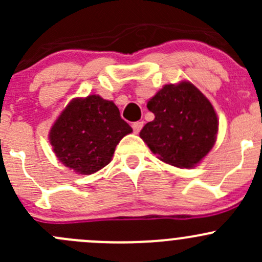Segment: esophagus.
Returning a JSON list of instances; mask_svg holds the SVG:
<instances>
[{"label": "esophagus", "mask_w": 262, "mask_h": 262, "mask_svg": "<svg viewBox=\"0 0 262 262\" xmlns=\"http://www.w3.org/2000/svg\"><path fill=\"white\" fill-rule=\"evenodd\" d=\"M133 130H134V133L136 134H138L139 132H141V129L143 128V121H136V123H133Z\"/></svg>", "instance_id": "1"}]
</instances>
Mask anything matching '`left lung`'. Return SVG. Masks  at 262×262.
<instances>
[{
  "label": "left lung",
  "instance_id": "left-lung-1",
  "mask_svg": "<svg viewBox=\"0 0 262 262\" xmlns=\"http://www.w3.org/2000/svg\"><path fill=\"white\" fill-rule=\"evenodd\" d=\"M155 114L139 136L161 161L194 167L215 143L218 119L209 100L190 82L166 84L148 101Z\"/></svg>",
  "mask_w": 262,
  "mask_h": 262
}]
</instances>
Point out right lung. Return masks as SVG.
I'll return each instance as SVG.
<instances>
[{
    "label": "right lung",
    "instance_id": "1",
    "mask_svg": "<svg viewBox=\"0 0 262 262\" xmlns=\"http://www.w3.org/2000/svg\"><path fill=\"white\" fill-rule=\"evenodd\" d=\"M132 128L113 101L97 95L76 99L52 126L50 144L60 162L82 175L101 170Z\"/></svg>",
    "mask_w": 262,
    "mask_h": 262
}]
</instances>
